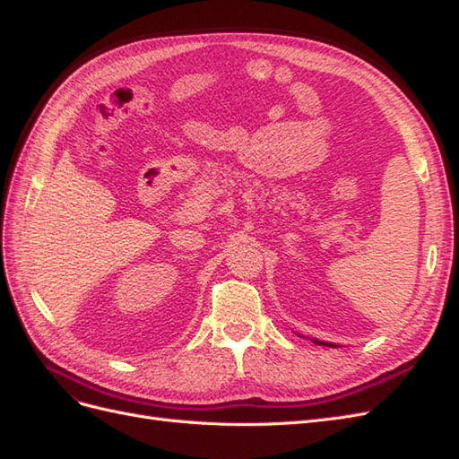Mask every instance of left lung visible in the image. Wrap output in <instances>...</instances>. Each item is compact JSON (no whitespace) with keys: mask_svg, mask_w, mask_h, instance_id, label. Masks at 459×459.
I'll list each match as a JSON object with an SVG mask.
<instances>
[{"mask_svg":"<svg viewBox=\"0 0 459 459\" xmlns=\"http://www.w3.org/2000/svg\"><path fill=\"white\" fill-rule=\"evenodd\" d=\"M314 342H317V344H324V346H335V344H329V342H319V341H314Z\"/></svg>","mask_w":459,"mask_h":459,"instance_id":"1","label":"left lung"}]
</instances>
